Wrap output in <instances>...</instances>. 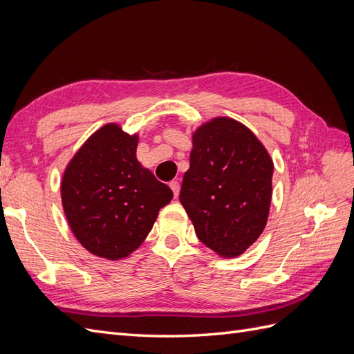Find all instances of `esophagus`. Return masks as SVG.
Returning <instances> with one entry per match:
<instances>
[{"label": "esophagus", "instance_id": "obj_1", "mask_svg": "<svg viewBox=\"0 0 354 354\" xmlns=\"http://www.w3.org/2000/svg\"><path fill=\"white\" fill-rule=\"evenodd\" d=\"M169 187H171V190H173L174 196L177 198V196H178V194H180V183H178V181H177V180L169 181Z\"/></svg>", "mask_w": 354, "mask_h": 354}]
</instances>
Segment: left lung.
Masks as SVG:
<instances>
[{
  "instance_id": "1",
  "label": "left lung",
  "mask_w": 354,
  "mask_h": 354,
  "mask_svg": "<svg viewBox=\"0 0 354 354\" xmlns=\"http://www.w3.org/2000/svg\"><path fill=\"white\" fill-rule=\"evenodd\" d=\"M273 162L251 130L216 118L194 134L180 202L196 236L232 259L260 238L272 201Z\"/></svg>"
}]
</instances>
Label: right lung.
Masks as SVG:
<instances>
[{
  "instance_id": "obj_1",
  "label": "right lung",
  "mask_w": 354,
  "mask_h": 354,
  "mask_svg": "<svg viewBox=\"0 0 354 354\" xmlns=\"http://www.w3.org/2000/svg\"><path fill=\"white\" fill-rule=\"evenodd\" d=\"M137 136L108 124L72 158L62 180L69 226L91 254L120 260L142 245L171 189L136 158Z\"/></svg>"
}]
</instances>
